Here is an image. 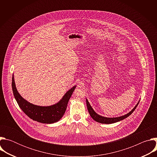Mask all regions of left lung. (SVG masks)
I'll return each mask as SVG.
<instances>
[{
	"instance_id": "obj_1",
	"label": "left lung",
	"mask_w": 157,
	"mask_h": 157,
	"mask_svg": "<svg viewBox=\"0 0 157 157\" xmlns=\"http://www.w3.org/2000/svg\"><path fill=\"white\" fill-rule=\"evenodd\" d=\"M139 103V102L137 104V105L135 106V107H134L130 112H129V113L124 116H121V117H113V118H109V117H102L101 116H99L98 115L97 113H95V111L93 110V109L92 108V107L91 106L90 104L89 103L87 99H86V104H87V110H88V112L89 114H90L91 117L96 122H99V123H101V124H113V123H115V122H119L120 121H122L125 118H127V117H128L130 115H131L133 112L135 110V109H136L137 106L138 105Z\"/></svg>"
}]
</instances>
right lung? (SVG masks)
I'll return each mask as SVG.
<instances>
[{
	"mask_svg": "<svg viewBox=\"0 0 157 157\" xmlns=\"http://www.w3.org/2000/svg\"><path fill=\"white\" fill-rule=\"evenodd\" d=\"M12 87L13 96L20 108L29 117L43 124H53L59 121L64 115L68 102L75 91L76 86L67 91L60 101L50 106L36 105L29 102L22 98L17 90L13 75Z\"/></svg>",
	"mask_w": 157,
	"mask_h": 157,
	"instance_id": "1",
	"label": "right lung"
}]
</instances>
